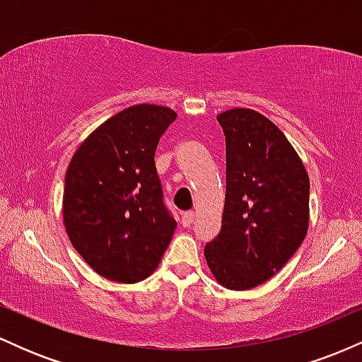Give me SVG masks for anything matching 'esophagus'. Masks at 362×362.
Masks as SVG:
<instances>
[{"instance_id":"34e87169","label":"esophagus","mask_w":362,"mask_h":362,"mask_svg":"<svg viewBox=\"0 0 362 362\" xmlns=\"http://www.w3.org/2000/svg\"><path fill=\"white\" fill-rule=\"evenodd\" d=\"M180 223H182V226H184V228H189L190 224L194 223V211H185V213L182 214Z\"/></svg>"}]
</instances>
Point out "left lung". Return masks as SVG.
<instances>
[{
	"instance_id": "obj_1",
	"label": "left lung",
	"mask_w": 362,
	"mask_h": 362,
	"mask_svg": "<svg viewBox=\"0 0 362 362\" xmlns=\"http://www.w3.org/2000/svg\"><path fill=\"white\" fill-rule=\"evenodd\" d=\"M226 138L221 231L204 255L216 281L252 289L271 279L308 231L310 178L276 124L250 109L218 115Z\"/></svg>"
}]
</instances>
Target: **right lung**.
<instances>
[{"label": "right lung", "instance_id": "add662e5", "mask_svg": "<svg viewBox=\"0 0 362 362\" xmlns=\"http://www.w3.org/2000/svg\"><path fill=\"white\" fill-rule=\"evenodd\" d=\"M175 119L168 107H129L88 136L69 163L64 226L102 277L126 284L146 279L170 245L177 221L165 204L155 153Z\"/></svg>", "mask_w": 362, "mask_h": 362}]
</instances>
